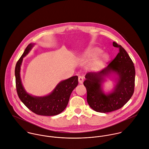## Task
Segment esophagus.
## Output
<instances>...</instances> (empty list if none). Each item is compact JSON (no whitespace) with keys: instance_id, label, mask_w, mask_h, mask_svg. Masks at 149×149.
Wrapping results in <instances>:
<instances>
[{"instance_id":"1","label":"esophagus","mask_w":149,"mask_h":149,"mask_svg":"<svg viewBox=\"0 0 149 149\" xmlns=\"http://www.w3.org/2000/svg\"><path fill=\"white\" fill-rule=\"evenodd\" d=\"M84 81V78L83 76H79V82L80 84H82L83 83Z\"/></svg>"}]
</instances>
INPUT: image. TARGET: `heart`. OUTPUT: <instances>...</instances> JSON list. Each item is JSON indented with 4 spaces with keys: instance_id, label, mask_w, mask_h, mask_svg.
<instances>
[{
    "instance_id": "1",
    "label": "heart",
    "mask_w": 149,
    "mask_h": 149,
    "mask_svg": "<svg viewBox=\"0 0 149 149\" xmlns=\"http://www.w3.org/2000/svg\"><path fill=\"white\" fill-rule=\"evenodd\" d=\"M102 50L98 47H91L87 50L81 56L82 60H87L96 57L102 52ZM95 58L91 64V68L94 70L101 69L103 64L108 60L109 56L107 53H102Z\"/></svg>"
}]
</instances>
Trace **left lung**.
Returning a JSON list of instances; mask_svg holds the SVG:
<instances>
[{
  "mask_svg": "<svg viewBox=\"0 0 149 149\" xmlns=\"http://www.w3.org/2000/svg\"><path fill=\"white\" fill-rule=\"evenodd\" d=\"M113 45L119 52L108 66L98 72H88L86 74L87 100L90 106L100 113L111 112L121 108L132 96L134 92L135 69L134 64L125 49L117 43ZM111 73L118 76V82L113 91L105 95L101 85L104 78Z\"/></svg>",
  "mask_w": 149,
  "mask_h": 149,
  "instance_id": "left-lung-1",
  "label": "left lung"
}]
</instances>
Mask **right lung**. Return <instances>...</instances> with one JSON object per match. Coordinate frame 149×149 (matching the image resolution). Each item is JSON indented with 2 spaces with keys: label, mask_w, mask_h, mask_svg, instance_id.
<instances>
[{
  "label": "right lung",
  "mask_w": 149,
  "mask_h": 149,
  "mask_svg": "<svg viewBox=\"0 0 149 149\" xmlns=\"http://www.w3.org/2000/svg\"><path fill=\"white\" fill-rule=\"evenodd\" d=\"M35 44H29L17 61L15 68V84L17 94L22 102L32 111L41 116H55L62 112L68 105L70 94L78 84V77L74 76L61 81L49 95L35 97L25 90L20 77L23 58L32 49Z\"/></svg>",
  "instance_id": "1"
}]
</instances>
